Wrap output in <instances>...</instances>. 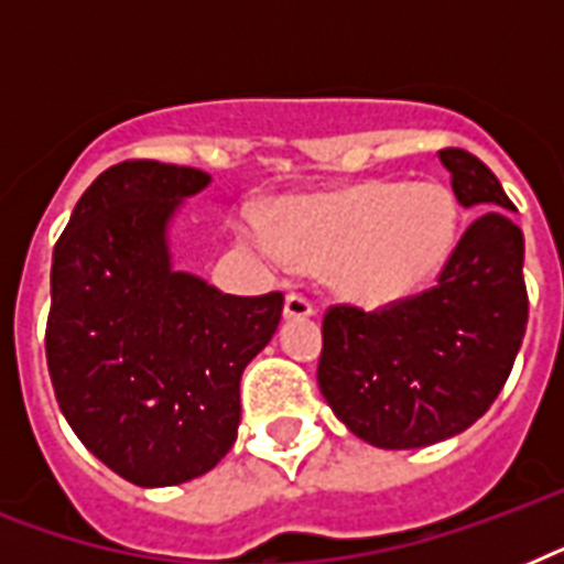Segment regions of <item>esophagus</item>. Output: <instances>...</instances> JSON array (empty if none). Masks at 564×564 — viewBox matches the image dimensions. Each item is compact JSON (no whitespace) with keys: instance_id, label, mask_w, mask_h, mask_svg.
<instances>
[{"instance_id":"34e87169","label":"esophagus","mask_w":564,"mask_h":564,"mask_svg":"<svg viewBox=\"0 0 564 564\" xmlns=\"http://www.w3.org/2000/svg\"><path fill=\"white\" fill-rule=\"evenodd\" d=\"M283 316L286 318L316 316V304H313L307 295H301V292H290V295H286V301H283Z\"/></svg>"}]
</instances>
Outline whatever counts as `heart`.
<instances>
[{
  "mask_svg": "<svg viewBox=\"0 0 564 564\" xmlns=\"http://www.w3.org/2000/svg\"><path fill=\"white\" fill-rule=\"evenodd\" d=\"M459 225L454 189L438 181H369L292 202L278 230L248 221L242 234L269 263L330 265L343 299L380 310L427 290L454 254Z\"/></svg>",
  "mask_w": 564,
  "mask_h": 564,
  "instance_id": "obj_1",
  "label": "heart"
}]
</instances>
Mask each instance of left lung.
<instances>
[{
    "instance_id": "left-lung-1",
    "label": "left lung",
    "mask_w": 564,
    "mask_h": 564,
    "mask_svg": "<svg viewBox=\"0 0 564 564\" xmlns=\"http://www.w3.org/2000/svg\"><path fill=\"white\" fill-rule=\"evenodd\" d=\"M468 225L433 290L394 307L334 304L322 322L318 389L354 436L386 451L436 445L489 410L527 330L524 234L495 172L442 149Z\"/></svg>"
}]
</instances>
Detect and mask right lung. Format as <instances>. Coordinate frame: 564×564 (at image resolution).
I'll return each instance as SVG.
<instances>
[{"instance_id": "1", "label": "right lung", "mask_w": 564, "mask_h": 564, "mask_svg": "<svg viewBox=\"0 0 564 564\" xmlns=\"http://www.w3.org/2000/svg\"><path fill=\"white\" fill-rule=\"evenodd\" d=\"M210 175L122 161L78 198L52 257L46 362L64 419L134 486L202 477L239 427V377L283 313L281 292L225 295L172 269L166 228Z\"/></svg>"}]
</instances>
